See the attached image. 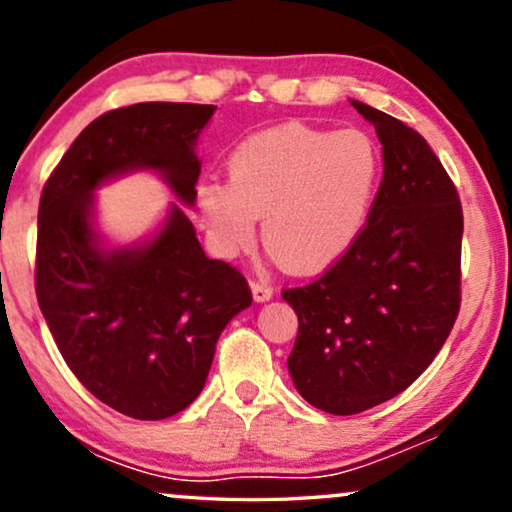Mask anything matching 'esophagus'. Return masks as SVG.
Wrapping results in <instances>:
<instances>
[{
	"label": "esophagus",
	"instance_id": "1",
	"mask_svg": "<svg viewBox=\"0 0 512 512\" xmlns=\"http://www.w3.org/2000/svg\"><path fill=\"white\" fill-rule=\"evenodd\" d=\"M250 289H252V298H255L257 303L269 301V298L274 296V289L269 284H264V281H252Z\"/></svg>",
	"mask_w": 512,
	"mask_h": 512
}]
</instances>
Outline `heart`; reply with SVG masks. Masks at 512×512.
<instances>
[{
  "instance_id": "heart-1",
  "label": "heart",
  "mask_w": 512,
  "mask_h": 512,
  "mask_svg": "<svg viewBox=\"0 0 512 512\" xmlns=\"http://www.w3.org/2000/svg\"><path fill=\"white\" fill-rule=\"evenodd\" d=\"M383 180L378 144L361 129L284 122L240 139L228 180L199 182L197 207L216 250L236 257L264 240L298 274L330 269L356 245Z\"/></svg>"
}]
</instances>
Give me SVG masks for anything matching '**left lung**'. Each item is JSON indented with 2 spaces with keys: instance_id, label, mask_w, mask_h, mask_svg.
<instances>
[{
  "instance_id": "left-lung-1",
  "label": "left lung",
  "mask_w": 512,
  "mask_h": 512,
  "mask_svg": "<svg viewBox=\"0 0 512 512\" xmlns=\"http://www.w3.org/2000/svg\"><path fill=\"white\" fill-rule=\"evenodd\" d=\"M383 144V182L356 245L313 284L281 296L296 310L286 361L305 402L349 416L397 397L443 349L460 313L462 204L419 132L351 101Z\"/></svg>"
}]
</instances>
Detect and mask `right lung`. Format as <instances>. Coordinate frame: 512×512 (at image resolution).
Wrapping results in <instances>:
<instances>
[{
  "instance_id": "obj_1",
  "label": "right lung",
  "mask_w": 512,
  "mask_h": 512,
  "mask_svg": "<svg viewBox=\"0 0 512 512\" xmlns=\"http://www.w3.org/2000/svg\"><path fill=\"white\" fill-rule=\"evenodd\" d=\"M216 105L137 103L93 120L45 182L35 296L79 383L120 414L158 421L202 392L223 327L250 308L245 276L209 260L178 204L151 238L110 248L93 192L161 175L185 207L202 170L195 146Z\"/></svg>"
}]
</instances>
